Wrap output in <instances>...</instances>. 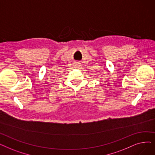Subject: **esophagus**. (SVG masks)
Masks as SVG:
<instances>
[{"mask_svg": "<svg viewBox=\"0 0 155 155\" xmlns=\"http://www.w3.org/2000/svg\"><path fill=\"white\" fill-rule=\"evenodd\" d=\"M73 66L75 67V68H77L78 67H80V64L78 63H74V64H73Z\"/></svg>", "mask_w": 155, "mask_h": 155, "instance_id": "1", "label": "esophagus"}]
</instances>
